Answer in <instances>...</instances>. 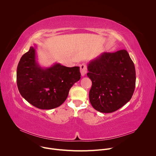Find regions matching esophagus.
<instances>
[{
  "label": "esophagus",
  "mask_w": 156,
  "mask_h": 156,
  "mask_svg": "<svg viewBox=\"0 0 156 156\" xmlns=\"http://www.w3.org/2000/svg\"><path fill=\"white\" fill-rule=\"evenodd\" d=\"M80 73L81 76H84L85 74L87 73V69H86V66L85 65V64L83 63L80 65Z\"/></svg>",
  "instance_id": "obj_1"
}]
</instances>
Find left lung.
<instances>
[{
	"mask_svg": "<svg viewBox=\"0 0 156 156\" xmlns=\"http://www.w3.org/2000/svg\"><path fill=\"white\" fill-rule=\"evenodd\" d=\"M92 81L90 102L96 110L111 113L126 104L135 91V65L126 50L103 52L87 64Z\"/></svg>",
	"mask_w": 156,
	"mask_h": 156,
	"instance_id": "1",
	"label": "left lung"
}]
</instances>
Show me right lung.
<instances>
[{"instance_id": "add662e5", "label": "right lung", "mask_w": 156, "mask_h": 156, "mask_svg": "<svg viewBox=\"0 0 156 156\" xmlns=\"http://www.w3.org/2000/svg\"><path fill=\"white\" fill-rule=\"evenodd\" d=\"M80 78L79 66L66 67L55 63L50 67H42L33 46L21 57L17 66L16 83L20 94L41 109H52L62 105L70 88Z\"/></svg>"}]
</instances>
